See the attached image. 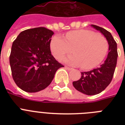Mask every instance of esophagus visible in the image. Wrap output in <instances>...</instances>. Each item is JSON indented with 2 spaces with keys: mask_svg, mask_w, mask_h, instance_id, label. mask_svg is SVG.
Returning a JSON list of instances; mask_svg holds the SVG:
<instances>
[{
  "mask_svg": "<svg viewBox=\"0 0 125 125\" xmlns=\"http://www.w3.org/2000/svg\"><path fill=\"white\" fill-rule=\"evenodd\" d=\"M65 68L67 69L68 71H71L72 70V68H71V67H67V66H65Z\"/></svg>",
  "mask_w": 125,
  "mask_h": 125,
  "instance_id": "esophagus-1",
  "label": "esophagus"
}]
</instances>
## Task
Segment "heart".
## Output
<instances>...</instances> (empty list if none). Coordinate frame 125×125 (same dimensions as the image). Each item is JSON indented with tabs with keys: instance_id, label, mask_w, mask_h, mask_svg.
Instances as JSON below:
<instances>
[{
	"instance_id": "obj_1",
	"label": "heart",
	"mask_w": 125,
	"mask_h": 125,
	"mask_svg": "<svg viewBox=\"0 0 125 125\" xmlns=\"http://www.w3.org/2000/svg\"><path fill=\"white\" fill-rule=\"evenodd\" d=\"M53 56L60 60L72 52L74 55L63 61L71 65L81 66L83 69L97 67L104 59L108 51V40L100 34L87 30L71 31L67 33L65 38L54 36L50 43Z\"/></svg>"
}]
</instances>
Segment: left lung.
Segmentation results:
<instances>
[{
    "label": "left lung",
    "instance_id": "1",
    "mask_svg": "<svg viewBox=\"0 0 125 125\" xmlns=\"http://www.w3.org/2000/svg\"><path fill=\"white\" fill-rule=\"evenodd\" d=\"M93 28L99 31L108 42V54L106 59L99 67L93 70L81 73V78L73 82L74 88L87 95L99 94L110 83L117 64V43L110 32L97 25L91 24Z\"/></svg>",
    "mask_w": 125,
    "mask_h": 125
}]
</instances>
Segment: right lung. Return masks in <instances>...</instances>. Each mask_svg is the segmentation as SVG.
I'll return each instance as SVG.
<instances>
[{
    "label": "right lung",
    "mask_w": 125,
    "mask_h": 125,
    "mask_svg": "<svg viewBox=\"0 0 125 125\" xmlns=\"http://www.w3.org/2000/svg\"><path fill=\"white\" fill-rule=\"evenodd\" d=\"M54 32L45 27L24 30L13 42L10 56L11 74L17 85L36 93L50 85L56 71L63 65L51 54Z\"/></svg>",
    "instance_id": "obj_1"
}]
</instances>
